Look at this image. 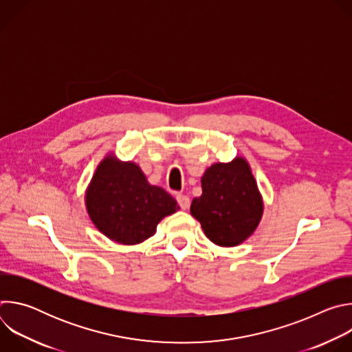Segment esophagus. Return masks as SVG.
I'll return each mask as SVG.
<instances>
[{
	"label": "esophagus",
	"mask_w": 352,
	"mask_h": 352,
	"mask_svg": "<svg viewBox=\"0 0 352 352\" xmlns=\"http://www.w3.org/2000/svg\"><path fill=\"white\" fill-rule=\"evenodd\" d=\"M177 202H178V205L181 206L182 210H188L189 206H190V199L186 195H182V193L177 195Z\"/></svg>",
	"instance_id": "1"
}]
</instances>
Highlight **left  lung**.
Instances as JSON below:
<instances>
[{
  "label": "left lung",
  "mask_w": 352,
  "mask_h": 352,
  "mask_svg": "<svg viewBox=\"0 0 352 352\" xmlns=\"http://www.w3.org/2000/svg\"><path fill=\"white\" fill-rule=\"evenodd\" d=\"M200 182L202 195L192 200L190 214L205 235L223 248L245 242L258 228L265 209L248 160L236 156L228 163H214Z\"/></svg>",
  "instance_id": "1"
}]
</instances>
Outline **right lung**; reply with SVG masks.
Here are the masks:
<instances>
[{
	"instance_id": "add662e5",
	"label": "right lung",
	"mask_w": 352,
	"mask_h": 352,
	"mask_svg": "<svg viewBox=\"0 0 352 352\" xmlns=\"http://www.w3.org/2000/svg\"><path fill=\"white\" fill-rule=\"evenodd\" d=\"M85 206L94 227L122 245L153 236L157 224L179 210L163 188L148 184L140 167L110 152L98 163L85 192Z\"/></svg>"
}]
</instances>
